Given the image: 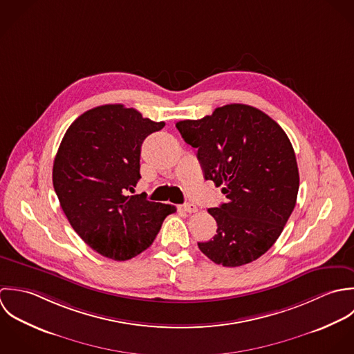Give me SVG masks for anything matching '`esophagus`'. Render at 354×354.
<instances>
[{"instance_id":"34e87169","label":"esophagus","mask_w":354,"mask_h":354,"mask_svg":"<svg viewBox=\"0 0 354 354\" xmlns=\"http://www.w3.org/2000/svg\"><path fill=\"white\" fill-rule=\"evenodd\" d=\"M182 209L185 211V212L187 213H196L198 211V208L194 205V204H185V205H182Z\"/></svg>"}]
</instances>
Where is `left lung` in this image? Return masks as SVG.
Instances as JSON below:
<instances>
[{
	"label": "left lung",
	"mask_w": 354,
	"mask_h": 354,
	"mask_svg": "<svg viewBox=\"0 0 354 354\" xmlns=\"http://www.w3.org/2000/svg\"><path fill=\"white\" fill-rule=\"evenodd\" d=\"M186 143L197 147L204 178L223 186L227 203L211 208L216 235L200 250L223 267L261 257L279 238L297 201L295 153L282 127L245 104L216 108L211 116L176 123Z\"/></svg>",
	"instance_id": "1"
}]
</instances>
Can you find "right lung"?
Listing matches in <instances>:
<instances>
[{
    "instance_id": "right-lung-1",
    "label": "right lung",
    "mask_w": 354,
    "mask_h": 354,
    "mask_svg": "<svg viewBox=\"0 0 354 354\" xmlns=\"http://www.w3.org/2000/svg\"><path fill=\"white\" fill-rule=\"evenodd\" d=\"M164 122L109 104L80 115L53 164V187L76 234L104 257L124 261L147 249L174 205L136 194L142 142Z\"/></svg>"
}]
</instances>
